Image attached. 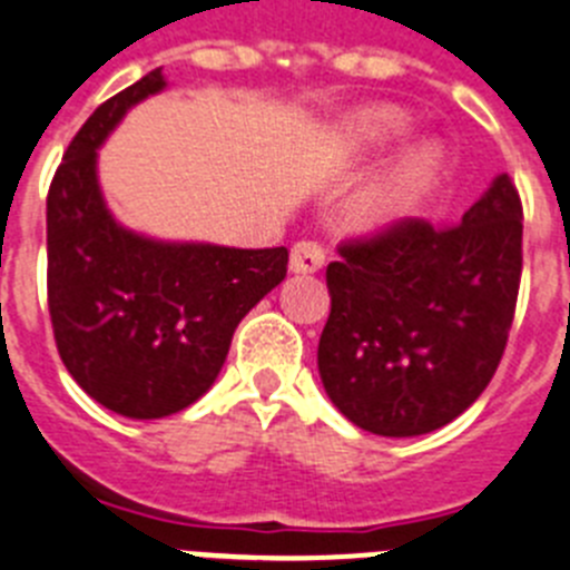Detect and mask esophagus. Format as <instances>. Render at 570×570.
Listing matches in <instances>:
<instances>
[{"instance_id":"1","label":"esophagus","mask_w":570,"mask_h":570,"mask_svg":"<svg viewBox=\"0 0 570 570\" xmlns=\"http://www.w3.org/2000/svg\"><path fill=\"white\" fill-rule=\"evenodd\" d=\"M322 265H325V250H322V245H316V242L302 239L291 248V271H294V274H314Z\"/></svg>"}]
</instances>
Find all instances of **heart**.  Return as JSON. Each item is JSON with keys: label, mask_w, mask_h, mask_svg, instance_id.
I'll return each mask as SVG.
<instances>
[{"label": "heart", "mask_w": 570, "mask_h": 570, "mask_svg": "<svg viewBox=\"0 0 570 570\" xmlns=\"http://www.w3.org/2000/svg\"><path fill=\"white\" fill-rule=\"evenodd\" d=\"M405 134L407 116L391 105H367V108L351 110L340 122V142L354 150L382 148ZM440 165L442 148L434 139L411 142L376 183L362 190L356 199V219L362 225H380L407 210L434 185Z\"/></svg>", "instance_id": "1"}]
</instances>
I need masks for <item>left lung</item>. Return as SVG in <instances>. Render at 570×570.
Instances as JSON below:
<instances>
[{"instance_id":"1","label":"left lung","mask_w":570,"mask_h":570,"mask_svg":"<svg viewBox=\"0 0 570 570\" xmlns=\"http://www.w3.org/2000/svg\"><path fill=\"white\" fill-rule=\"evenodd\" d=\"M522 274L511 176L434 228L400 219L328 265L320 376L340 414L380 436H420L468 411L505 351Z\"/></svg>"}]
</instances>
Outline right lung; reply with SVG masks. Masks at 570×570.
I'll return each mask as SVG.
<instances>
[{"label":"right lung","instance_id":"right-lung-1","mask_svg":"<svg viewBox=\"0 0 570 570\" xmlns=\"http://www.w3.org/2000/svg\"><path fill=\"white\" fill-rule=\"evenodd\" d=\"M163 68L90 114L48 190V308L85 394L130 420H163L214 385L242 316L285 279L288 248L165 242L116 223L97 150Z\"/></svg>","mask_w":570,"mask_h":570}]
</instances>
